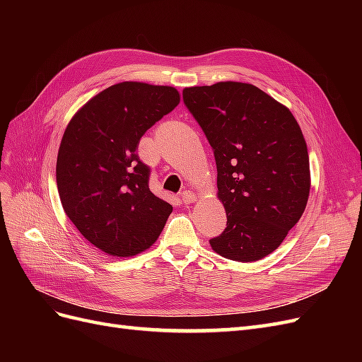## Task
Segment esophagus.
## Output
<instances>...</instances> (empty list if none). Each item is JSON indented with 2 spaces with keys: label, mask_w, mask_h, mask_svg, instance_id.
I'll use <instances>...</instances> for the list:
<instances>
[{
  "label": "esophagus",
  "mask_w": 362,
  "mask_h": 362,
  "mask_svg": "<svg viewBox=\"0 0 362 362\" xmlns=\"http://www.w3.org/2000/svg\"><path fill=\"white\" fill-rule=\"evenodd\" d=\"M181 199H182V202H184L185 205H190V204L198 201V198H196V194H194L192 190H184V192L181 193Z\"/></svg>",
  "instance_id": "esophagus-1"
}]
</instances>
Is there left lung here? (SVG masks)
<instances>
[{"label":"left lung","mask_w":362,"mask_h":362,"mask_svg":"<svg viewBox=\"0 0 362 362\" xmlns=\"http://www.w3.org/2000/svg\"><path fill=\"white\" fill-rule=\"evenodd\" d=\"M182 98L214 151L217 198L228 221L210 240L213 250L240 262L267 257L308 202L310 157L298 120L249 83L185 87Z\"/></svg>","instance_id":"8db88e82"}]
</instances>
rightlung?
<instances>
[{
  "label": "right lung",
  "instance_id": "obj_1",
  "mask_svg": "<svg viewBox=\"0 0 362 362\" xmlns=\"http://www.w3.org/2000/svg\"><path fill=\"white\" fill-rule=\"evenodd\" d=\"M178 104L175 87L117 83L87 101L64 129L56 168L63 210L108 255L127 258L151 247L172 213L149 190V168L136 149Z\"/></svg>",
  "mask_w": 362,
  "mask_h": 362
}]
</instances>
